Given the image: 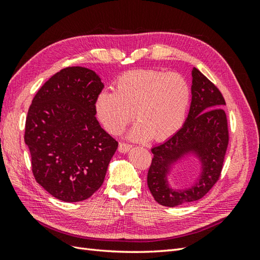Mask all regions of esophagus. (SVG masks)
Returning a JSON list of instances; mask_svg holds the SVG:
<instances>
[{
  "label": "esophagus",
  "mask_w": 260,
  "mask_h": 260,
  "mask_svg": "<svg viewBox=\"0 0 260 260\" xmlns=\"http://www.w3.org/2000/svg\"><path fill=\"white\" fill-rule=\"evenodd\" d=\"M132 148L131 144H127V143H119V147H118V151L120 153H127Z\"/></svg>",
  "instance_id": "obj_1"
}]
</instances>
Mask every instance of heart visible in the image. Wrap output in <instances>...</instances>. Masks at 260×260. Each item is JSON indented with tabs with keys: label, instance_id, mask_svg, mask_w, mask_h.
I'll return each instance as SVG.
<instances>
[{
	"label": "heart",
	"instance_id": "heart-1",
	"mask_svg": "<svg viewBox=\"0 0 260 260\" xmlns=\"http://www.w3.org/2000/svg\"><path fill=\"white\" fill-rule=\"evenodd\" d=\"M190 97V87L181 75L137 70L120 76L113 92L99 93L95 108L99 121L112 135L120 134L134 116L139 121L128 133L132 140L152 136L163 141L183 125Z\"/></svg>",
	"mask_w": 260,
	"mask_h": 260
}]
</instances>
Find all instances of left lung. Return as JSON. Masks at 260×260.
<instances>
[{
    "label": "left lung",
    "mask_w": 260,
    "mask_h": 260,
    "mask_svg": "<svg viewBox=\"0 0 260 260\" xmlns=\"http://www.w3.org/2000/svg\"><path fill=\"white\" fill-rule=\"evenodd\" d=\"M191 93V106L183 126L151 150L154 156L147 185L155 201L165 207H178L206 196L220 178L228 147L223 96L197 68L192 70ZM190 155H196L201 161V175L187 189H174L167 181L173 165Z\"/></svg>",
    "instance_id": "left-lung-1"
}]
</instances>
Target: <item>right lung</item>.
<instances>
[{
  "label": "right lung",
  "instance_id": "1",
  "mask_svg": "<svg viewBox=\"0 0 260 260\" xmlns=\"http://www.w3.org/2000/svg\"><path fill=\"white\" fill-rule=\"evenodd\" d=\"M104 84L85 67L53 75L36 93L25 121L35 179L64 202L84 201L102 186L118 143L96 118Z\"/></svg>",
  "mask_w": 260,
  "mask_h": 260
}]
</instances>
